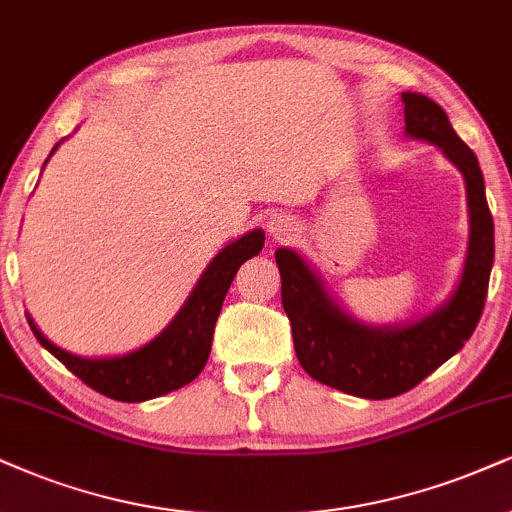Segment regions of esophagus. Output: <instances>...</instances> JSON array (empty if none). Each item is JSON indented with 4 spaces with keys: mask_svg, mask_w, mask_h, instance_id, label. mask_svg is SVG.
<instances>
[{
    "mask_svg": "<svg viewBox=\"0 0 512 512\" xmlns=\"http://www.w3.org/2000/svg\"><path fill=\"white\" fill-rule=\"evenodd\" d=\"M268 230L270 235L275 239H289L296 232V225L292 223V218H285V216H277L268 223Z\"/></svg>",
    "mask_w": 512,
    "mask_h": 512,
    "instance_id": "34e87169",
    "label": "esophagus"
}]
</instances>
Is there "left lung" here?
Returning <instances> with one entry per match:
<instances>
[{"label":"left lung","mask_w":512,"mask_h":512,"mask_svg":"<svg viewBox=\"0 0 512 512\" xmlns=\"http://www.w3.org/2000/svg\"><path fill=\"white\" fill-rule=\"evenodd\" d=\"M401 99L406 135L437 144L465 178L470 242L451 299L415 323L363 325L325 292L320 277L294 249L275 251L282 308L292 323L301 368L313 380L361 399L399 396L463 349L482 318L494 266V218L475 151L460 140L446 111L430 97L403 92Z\"/></svg>","instance_id":"1"}]
</instances>
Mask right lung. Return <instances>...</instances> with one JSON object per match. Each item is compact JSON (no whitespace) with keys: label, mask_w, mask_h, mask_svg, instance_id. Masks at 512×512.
<instances>
[{"label":"right lung","mask_w":512,"mask_h":512,"mask_svg":"<svg viewBox=\"0 0 512 512\" xmlns=\"http://www.w3.org/2000/svg\"><path fill=\"white\" fill-rule=\"evenodd\" d=\"M59 147V144H56ZM52 149V154L56 151ZM49 154V156H52ZM47 163V161H44ZM266 235L263 230H251L244 237L227 244L201 273L197 287L192 289L185 306L170 320L159 337L151 339L142 349L116 358H80L61 346L49 342L28 315L30 330L44 349L66 365L87 387L109 399L140 403L156 399L185 387L204 370L211 353L213 330L223 308V299L235 280L239 266L258 256Z\"/></svg>","instance_id":"right-lung-1"}]
</instances>
